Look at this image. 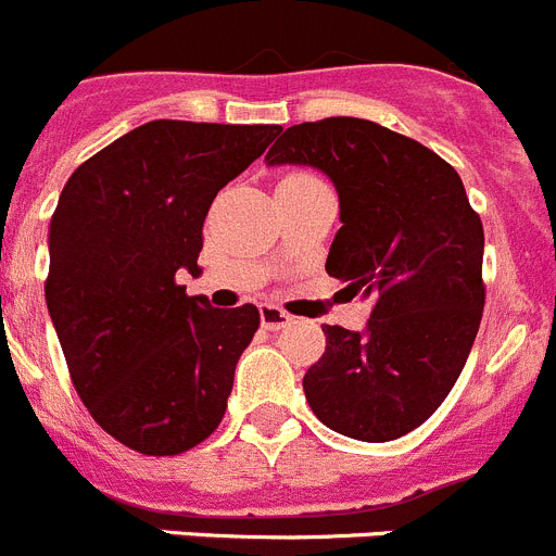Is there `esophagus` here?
<instances>
[{
	"mask_svg": "<svg viewBox=\"0 0 556 556\" xmlns=\"http://www.w3.org/2000/svg\"><path fill=\"white\" fill-rule=\"evenodd\" d=\"M258 314H262V328H267V331H281V328H287L289 323L294 320L292 314L273 306V303H264V306L258 308Z\"/></svg>",
	"mask_w": 556,
	"mask_h": 556,
	"instance_id": "obj_1",
	"label": "esophagus"
}]
</instances>
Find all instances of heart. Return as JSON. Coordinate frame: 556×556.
Instances as JSON below:
<instances>
[{"label": "heart", "mask_w": 556, "mask_h": 556, "mask_svg": "<svg viewBox=\"0 0 556 556\" xmlns=\"http://www.w3.org/2000/svg\"><path fill=\"white\" fill-rule=\"evenodd\" d=\"M294 175H308V172H294Z\"/></svg>", "instance_id": "b5f03b06"}]
</instances>
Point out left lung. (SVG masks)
Instances as JSON below:
<instances>
[{
    "label": "left lung",
    "mask_w": 556,
    "mask_h": 556,
    "mask_svg": "<svg viewBox=\"0 0 556 556\" xmlns=\"http://www.w3.org/2000/svg\"><path fill=\"white\" fill-rule=\"evenodd\" d=\"M267 164L333 180L342 228L326 273L372 298L365 331L323 328L326 353L303 376L308 406L353 440L409 434L448 397L484 312V228L462 178L420 141L353 116L287 127Z\"/></svg>",
    "instance_id": "obj_1"
}]
</instances>
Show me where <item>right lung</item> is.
Segmentation results:
<instances>
[{
  "instance_id": "add662e5",
  "label": "right lung",
  "mask_w": 556,
  "mask_h": 556,
  "mask_svg": "<svg viewBox=\"0 0 556 556\" xmlns=\"http://www.w3.org/2000/svg\"><path fill=\"white\" fill-rule=\"evenodd\" d=\"M281 125L155 119L108 144L66 180L49 223L47 308L77 395L97 424L147 456L214 434L236 362L258 331L253 303L230 312L189 298L217 191Z\"/></svg>"
}]
</instances>
